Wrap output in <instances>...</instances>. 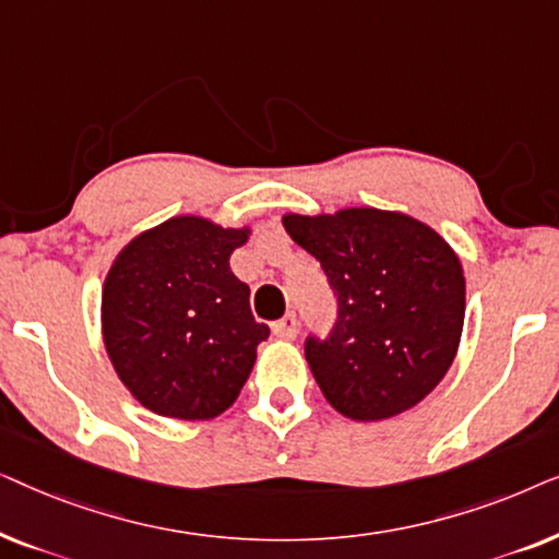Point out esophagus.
<instances>
[{"mask_svg":"<svg viewBox=\"0 0 559 559\" xmlns=\"http://www.w3.org/2000/svg\"><path fill=\"white\" fill-rule=\"evenodd\" d=\"M272 333L282 341H295L297 333H300V320H297L295 312H287L285 318L277 320V323L272 325Z\"/></svg>","mask_w":559,"mask_h":559,"instance_id":"esophagus-1","label":"esophagus"}]
</instances>
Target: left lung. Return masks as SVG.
Instances as JSON below:
<instances>
[{"mask_svg":"<svg viewBox=\"0 0 559 559\" xmlns=\"http://www.w3.org/2000/svg\"><path fill=\"white\" fill-rule=\"evenodd\" d=\"M323 266L335 323L308 335L305 358L341 415L373 423L423 402L453 364L465 318V280L430 226L377 209L282 218Z\"/></svg>","mask_w":559,"mask_h":559,"instance_id":"8db88e82","label":"left lung"}]
</instances>
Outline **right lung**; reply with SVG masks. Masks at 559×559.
Masks as SVG:
<instances>
[{"label": "right lung", "mask_w": 559, "mask_h": 559, "mask_svg": "<svg viewBox=\"0 0 559 559\" xmlns=\"http://www.w3.org/2000/svg\"><path fill=\"white\" fill-rule=\"evenodd\" d=\"M247 228L178 216L144 231L104 282V343L134 400L163 417L211 419L239 396L270 328L228 257Z\"/></svg>", "instance_id": "add662e5"}]
</instances>
